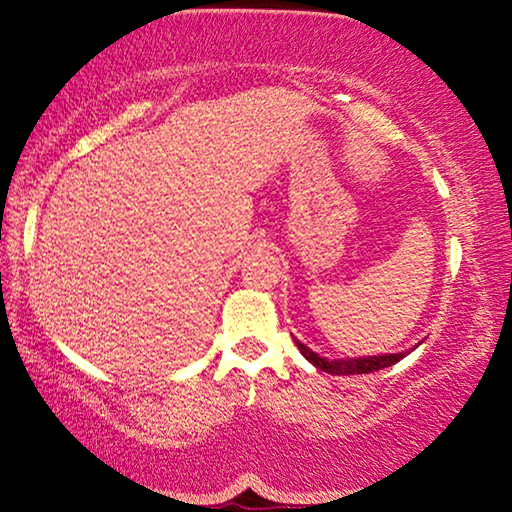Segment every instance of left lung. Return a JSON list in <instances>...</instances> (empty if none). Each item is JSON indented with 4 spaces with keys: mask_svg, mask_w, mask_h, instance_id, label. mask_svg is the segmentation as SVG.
I'll use <instances>...</instances> for the list:
<instances>
[{
    "mask_svg": "<svg viewBox=\"0 0 512 512\" xmlns=\"http://www.w3.org/2000/svg\"><path fill=\"white\" fill-rule=\"evenodd\" d=\"M295 346L300 348V353L316 365L321 372L328 374H337V376H348V374H369V372H379L383 367L395 365L404 358V353H392V355H369V358H358V360H325L321 355H316L311 348H307L302 342L295 339Z\"/></svg>",
    "mask_w": 512,
    "mask_h": 512,
    "instance_id": "obj_1",
    "label": "left lung"
}]
</instances>
